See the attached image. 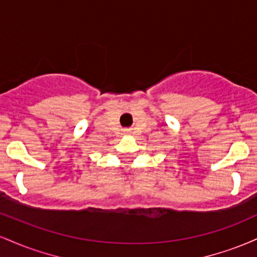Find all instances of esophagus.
I'll list each match as a JSON object with an SVG mask.
<instances>
[{
  "label": "esophagus",
  "instance_id": "1",
  "mask_svg": "<svg viewBox=\"0 0 257 257\" xmlns=\"http://www.w3.org/2000/svg\"><path fill=\"white\" fill-rule=\"evenodd\" d=\"M126 133H128V132H126Z\"/></svg>",
  "mask_w": 257,
  "mask_h": 257
}]
</instances>
